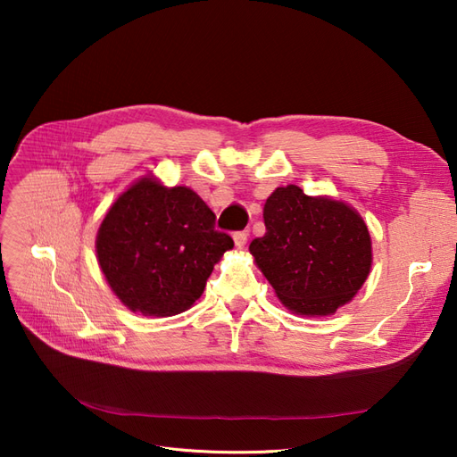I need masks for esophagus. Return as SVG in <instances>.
I'll return each instance as SVG.
<instances>
[{"mask_svg":"<svg viewBox=\"0 0 457 457\" xmlns=\"http://www.w3.org/2000/svg\"><path fill=\"white\" fill-rule=\"evenodd\" d=\"M232 238H234V245H237L238 250H244L245 244H247V232H245V230L234 232V234H232Z\"/></svg>","mask_w":457,"mask_h":457,"instance_id":"esophagus-1","label":"esophagus"}]
</instances>
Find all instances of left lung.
I'll list each match as a JSON object with an SVG mask.
<instances>
[{"instance_id":"1","label":"left lung","mask_w":457,"mask_h":457,"mask_svg":"<svg viewBox=\"0 0 457 457\" xmlns=\"http://www.w3.org/2000/svg\"><path fill=\"white\" fill-rule=\"evenodd\" d=\"M267 232L250 244L276 295L297 314L336 312L362 287L371 267L368 227L347 204L276 188L262 210Z\"/></svg>"}]
</instances>
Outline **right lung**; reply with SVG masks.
I'll return each instance as SVG.
<instances>
[{"instance_id": "obj_1", "label": "right lung", "mask_w": 457, "mask_h": 457, "mask_svg": "<svg viewBox=\"0 0 457 457\" xmlns=\"http://www.w3.org/2000/svg\"><path fill=\"white\" fill-rule=\"evenodd\" d=\"M232 245L195 190L165 188L146 177L114 202L96 234V257L112 292L148 316L195 305Z\"/></svg>"}]
</instances>
